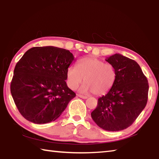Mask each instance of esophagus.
Here are the masks:
<instances>
[{
    "mask_svg": "<svg viewBox=\"0 0 159 159\" xmlns=\"http://www.w3.org/2000/svg\"><path fill=\"white\" fill-rule=\"evenodd\" d=\"M77 96H78V97H79V98H82V99H87V98H88V97H86V96H84V95H79V94H78V95H77Z\"/></svg>",
    "mask_w": 159,
    "mask_h": 159,
    "instance_id": "1",
    "label": "esophagus"
}]
</instances>
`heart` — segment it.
<instances>
[{"label": "heart", "mask_w": 159, "mask_h": 159, "mask_svg": "<svg viewBox=\"0 0 159 159\" xmlns=\"http://www.w3.org/2000/svg\"><path fill=\"white\" fill-rule=\"evenodd\" d=\"M116 78V70L111 64L92 57L80 59L77 66L71 65L66 70L67 85L71 89H76L84 79L80 92H93L96 95L108 93L114 85Z\"/></svg>", "instance_id": "1"}]
</instances>
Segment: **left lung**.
<instances>
[{"label": "left lung", "instance_id": "1", "mask_svg": "<svg viewBox=\"0 0 159 159\" xmlns=\"http://www.w3.org/2000/svg\"><path fill=\"white\" fill-rule=\"evenodd\" d=\"M106 61L114 67L116 81L107 95L98 99L91 116L104 130L119 131L133 124L146 107L149 83L134 60L115 54Z\"/></svg>", "mask_w": 159, "mask_h": 159}]
</instances>
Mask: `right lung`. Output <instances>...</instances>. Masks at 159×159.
<instances>
[{
  "label": "right lung",
  "mask_w": 159,
  "mask_h": 159,
  "mask_svg": "<svg viewBox=\"0 0 159 159\" xmlns=\"http://www.w3.org/2000/svg\"><path fill=\"white\" fill-rule=\"evenodd\" d=\"M73 54L53 46L34 47L15 66L10 92L19 111L37 124L54 121L76 97L66 85Z\"/></svg>",
  "instance_id": "add662e5"
}]
</instances>
